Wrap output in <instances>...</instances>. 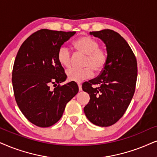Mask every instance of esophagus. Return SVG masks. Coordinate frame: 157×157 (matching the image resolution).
<instances>
[{"instance_id":"esophagus-1","label":"esophagus","mask_w":157,"mask_h":157,"mask_svg":"<svg viewBox=\"0 0 157 157\" xmlns=\"http://www.w3.org/2000/svg\"><path fill=\"white\" fill-rule=\"evenodd\" d=\"M78 90H79V91H82V84H81V83H78Z\"/></svg>"}]
</instances>
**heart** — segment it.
<instances>
[{
	"label": "heart",
	"mask_w": 157,
	"mask_h": 157,
	"mask_svg": "<svg viewBox=\"0 0 157 157\" xmlns=\"http://www.w3.org/2000/svg\"><path fill=\"white\" fill-rule=\"evenodd\" d=\"M99 42L90 36H81L72 43L75 51L85 55L82 68L72 67L67 70V80L73 82H81L92 76L93 71L100 73L105 68L108 62V53L104 48L99 47ZM58 63L63 67L71 65V52L67 47L61 46L57 54Z\"/></svg>",
	"instance_id": "b5f03b06"
}]
</instances>
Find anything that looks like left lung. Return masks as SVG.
I'll use <instances>...</instances> for the list:
<instances>
[{
  "label": "left lung",
  "mask_w": 157,
  "mask_h": 157,
  "mask_svg": "<svg viewBox=\"0 0 157 157\" xmlns=\"http://www.w3.org/2000/svg\"><path fill=\"white\" fill-rule=\"evenodd\" d=\"M105 44L108 62L99 76L82 85L90 100L84 108L87 119L100 127H109L123 117L135 90L138 65L130 46L109 29L90 32ZM92 85H99L93 88Z\"/></svg>",
  "instance_id": "1"
}]
</instances>
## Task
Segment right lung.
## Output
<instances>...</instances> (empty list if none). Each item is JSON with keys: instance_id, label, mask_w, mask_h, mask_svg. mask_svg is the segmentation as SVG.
Masks as SVG:
<instances>
[{"instance_id": "add662e5", "label": "right lung", "mask_w": 157, "mask_h": 157, "mask_svg": "<svg viewBox=\"0 0 157 157\" xmlns=\"http://www.w3.org/2000/svg\"><path fill=\"white\" fill-rule=\"evenodd\" d=\"M75 33L41 29L29 36L17 52L12 71L15 100L23 115L38 127L57 123L78 92L75 82L59 85L67 75L57 58L58 49ZM52 84L57 86L54 90Z\"/></svg>"}]
</instances>
